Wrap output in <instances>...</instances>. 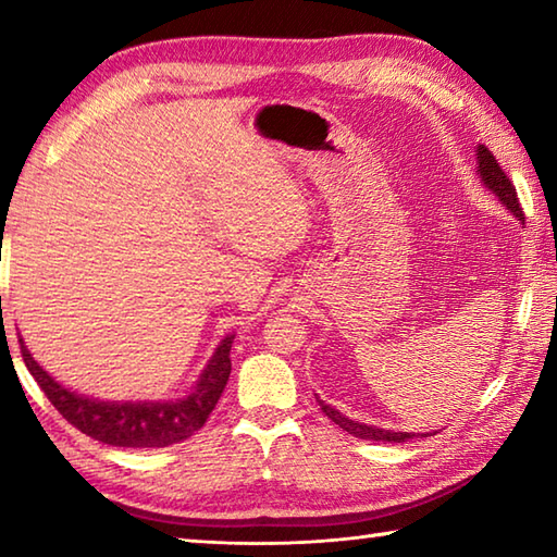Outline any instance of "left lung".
<instances>
[{
  "instance_id": "obj_1",
  "label": "left lung",
  "mask_w": 557,
  "mask_h": 557,
  "mask_svg": "<svg viewBox=\"0 0 557 557\" xmlns=\"http://www.w3.org/2000/svg\"><path fill=\"white\" fill-rule=\"evenodd\" d=\"M476 172H479V178H482V184L488 188V191H492L496 199L502 201L506 209L523 223V211H521V203H518V199H516V188H513L511 182H508L504 169L498 166L496 157L488 152L484 145H476ZM317 403H319V408H322L326 418L334 422V425L346 430L348 435H354V437L371 440V442H408L412 437H425V432L420 435V432H395V430L366 425V422L346 418V414H342L336 408H332V405H326L324 400L317 398Z\"/></svg>"
}]
</instances>
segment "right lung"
Listing matches in <instances>:
<instances>
[{"label":"right lung","instance_id":"obj_1","mask_svg":"<svg viewBox=\"0 0 557 557\" xmlns=\"http://www.w3.org/2000/svg\"><path fill=\"white\" fill-rule=\"evenodd\" d=\"M228 334L215 346L209 363L199 373V381L182 398L172 400H100L88 395L65 388L59 381L44 371V366L34 361L29 348L22 338V356L29 373L41 385L46 398L59 410L73 428H78L83 435L102 442L112 447H169L174 442L191 437L196 430L203 428L209 420L215 403L228 383L231 375V344Z\"/></svg>","mask_w":557,"mask_h":557}]
</instances>
